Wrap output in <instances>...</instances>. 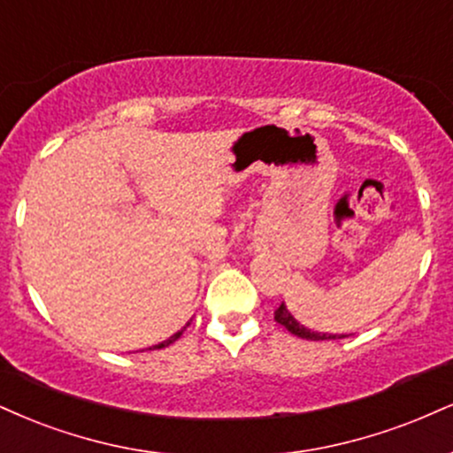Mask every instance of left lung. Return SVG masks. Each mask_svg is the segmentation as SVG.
I'll return each mask as SVG.
<instances>
[{
  "label": "left lung",
  "mask_w": 453,
  "mask_h": 453,
  "mask_svg": "<svg viewBox=\"0 0 453 453\" xmlns=\"http://www.w3.org/2000/svg\"><path fill=\"white\" fill-rule=\"evenodd\" d=\"M274 320L279 325L285 326L287 331H291L293 335L302 337V340H312V342H320V340H342V337H348V335H337V334H319V331H312L308 329V326H303L302 323H297L296 316L288 312L285 302L280 303L279 310L274 312Z\"/></svg>",
  "instance_id": "obj_1"
}]
</instances>
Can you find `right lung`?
Wrapping results in <instances>:
<instances>
[{
  "mask_svg": "<svg viewBox=\"0 0 453 453\" xmlns=\"http://www.w3.org/2000/svg\"><path fill=\"white\" fill-rule=\"evenodd\" d=\"M189 325V323H188ZM183 329H185V326H183ZM183 329L181 331H177V334H174V335H171V337H168V340L166 342H162V344H157V346H154V348H150V350H160V348H166V346H171L173 344V342H177L179 340V337H181V334H183Z\"/></svg>",
  "mask_w": 453,
  "mask_h": 453,
  "instance_id": "1",
  "label": "right lung"
}]
</instances>
